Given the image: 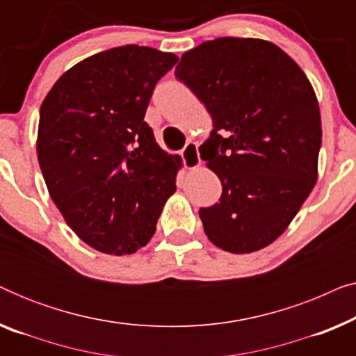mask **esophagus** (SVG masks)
<instances>
[{
  "instance_id": "1",
  "label": "esophagus",
  "mask_w": 356,
  "mask_h": 356,
  "mask_svg": "<svg viewBox=\"0 0 356 356\" xmlns=\"http://www.w3.org/2000/svg\"><path fill=\"white\" fill-rule=\"evenodd\" d=\"M181 159L183 163L186 168H196L201 165V157H199V145L193 140L184 145V149L181 150Z\"/></svg>"
}]
</instances>
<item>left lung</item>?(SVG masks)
I'll return each instance as SVG.
<instances>
[{
    "instance_id": "obj_1",
    "label": "left lung",
    "mask_w": 356,
    "mask_h": 356,
    "mask_svg": "<svg viewBox=\"0 0 356 356\" xmlns=\"http://www.w3.org/2000/svg\"><path fill=\"white\" fill-rule=\"evenodd\" d=\"M175 76L212 115L199 147L222 196L199 209L213 245L245 254L275 241L318 179L321 113L301 67L274 43L220 37L181 56Z\"/></svg>"
}]
</instances>
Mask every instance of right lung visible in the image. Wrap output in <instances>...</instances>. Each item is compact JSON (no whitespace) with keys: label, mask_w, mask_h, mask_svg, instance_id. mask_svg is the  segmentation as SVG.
<instances>
[{"label":"right lung","mask_w":356,"mask_h":356,"mask_svg":"<svg viewBox=\"0 0 356 356\" xmlns=\"http://www.w3.org/2000/svg\"><path fill=\"white\" fill-rule=\"evenodd\" d=\"M178 56L126 45L86 58L43 100L37 155L48 193L87 245L123 256L145 246L181 167L144 116Z\"/></svg>","instance_id":"obj_1"}]
</instances>
